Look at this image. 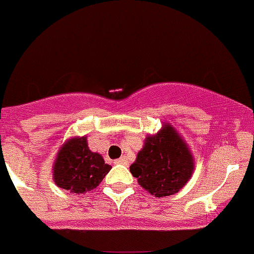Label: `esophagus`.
<instances>
[{
  "instance_id": "esophagus-1",
  "label": "esophagus",
  "mask_w": 254,
  "mask_h": 254,
  "mask_svg": "<svg viewBox=\"0 0 254 254\" xmlns=\"http://www.w3.org/2000/svg\"><path fill=\"white\" fill-rule=\"evenodd\" d=\"M116 164H120V165H128V160H127V158H120V159H117L116 161H114Z\"/></svg>"
}]
</instances>
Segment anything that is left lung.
<instances>
[{"label": "left lung", "mask_w": 254, "mask_h": 254, "mask_svg": "<svg viewBox=\"0 0 254 254\" xmlns=\"http://www.w3.org/2000/svg\"><path fill=\"white\" fill-rule=\"evenodd\" d=\"M194 169L192 154L172 126L165 125L155 136L145 140L129 172L138 185L155 197L179 192L190 181Z\"/></svg>", "instance_id": "8db88e82"}]
</instances>
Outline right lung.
Masks as SVG:
<instances>
[{
	"label": "right lung",
	"instance_id": "right-lung-1",
	"mask_svg": "<svg viewBox=\"0 0 254 254\" xmlns=\"http://www.w3.org/2000/svg\"><path fill=\"white\" fill-rule=\"evenodd\" d=\"M111 169L102 155L89 150L84 136L71 138L61 147L53 168V179L62 190L86 193L98 187Z\"/></svg>",
	"mask_w": 254,
	"mask_h": 254
}]
</instances>
